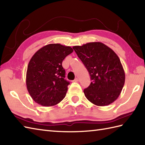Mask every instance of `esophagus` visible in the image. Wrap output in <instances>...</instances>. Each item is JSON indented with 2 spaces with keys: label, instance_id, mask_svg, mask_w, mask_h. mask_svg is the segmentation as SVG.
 <instances>
[{
  "label": "esophagus",
  "instance_id": "obj_1",
  "mask_svg": "<svg viewBox=\"0 0 145 145\" xmlns=\"http://www.w3.org/2000/svg\"><path fill=\"white\" fill-rule=\"evenodd\" d=\"M73 82H78V78H76L74 80H73Z\"/></svg>",
  "mask_w": 145,
  "mask_h": 145
}]
</instances>
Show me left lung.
I'll list each match as a JSON object with an SVG mask.
<instances>
[{"mask_svg": "<svg viewBox=\"0 0 145 145\" xmlns=\"http://www.w3.org/2000/svg\"><path fill=\"white\" fill-rule=\"evenodd\" d=\"M73 48L92 81L84 90L86 98L97 106L112 103L120 95L125 80L123 68L118 55L101 42H90L73 46Z\"/></svg>", "mask_w": 145, "mask_h": 145, "instance_id": "left-lung-1", "label": "left lung"}]
</instances>
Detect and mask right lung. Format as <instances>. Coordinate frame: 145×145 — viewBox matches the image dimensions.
Masks as SVG:
<instances>
[{
	"label": "right lung",
	"instance_id": "1",
	"mask_svg": "<svg viewBox=\"0 0 145 145\" xmlns=\"http://www.w3.org/2000/svg\"><path fill=\"white\" fill-rule=\"evenodd\" d=\"M69 46L51 44L44 46L30 59L26 74L27 88L32 99L44 106L60 103L70 84L67 81L62 61L73 52Z\"/></svg>",
	"mask_w": 145,
	"mask_h": 145
}]
</instances>
